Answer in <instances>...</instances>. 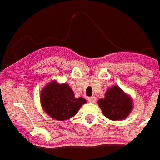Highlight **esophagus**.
Segmentation results:
<instances>
[{"label": "esophagus", "instance_id": "esophagus-1", "mask_svg": "<svg viewBox=\"0 0 160 160\" xmlns=\"http://www.w3.org/2000/svg\"><path fill=\"white\" fill-rule=\"evenodd\" d=\"M88 101H89L90 103H95L96 101V98L94 97V96H92V97H88Z\"/></svg>", "mask_w": 160, "mask_h": 160}]
</instances>
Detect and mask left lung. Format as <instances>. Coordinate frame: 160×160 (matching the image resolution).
Returning <instances> with one entry per match:
<instances>
[{
    "label": "left lung",
    "instance_id": "8db88e82",
    "mask_svg": "<svg viewBox=\"0 0 160 160\" xmlns=\"http://www.w3.org/2000/svg\"><path fill=\"white\" fill-rule=\"evenodd\" d=\"M104 115L110 120L126 118L132 109V101L118 86H113L107 90L105 98L98 101Z\"/></svg>",
    "mask_w": 160,
    "mask_h": 160
}]
</instances>
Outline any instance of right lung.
Wrapping results in <instances>:
<instances>
[{
    "mask_svg": "<svg viewBox=\"0 0 160 160\" xmlns=\"http://www.w3.org/2000/svg\"><path fill=\"white\" fill-rule=\"evenodd\" d=\"M41 104L44 111L54 119H69L78 112L80 107L87 103L84 98H76L68 85L51 81L42 90Z\"/></svg>",
    "mask_w": 160,
    "mask_h": 160,
    "instance_id": "add662e5",
    "label": "right lung"
}]
</instances>
